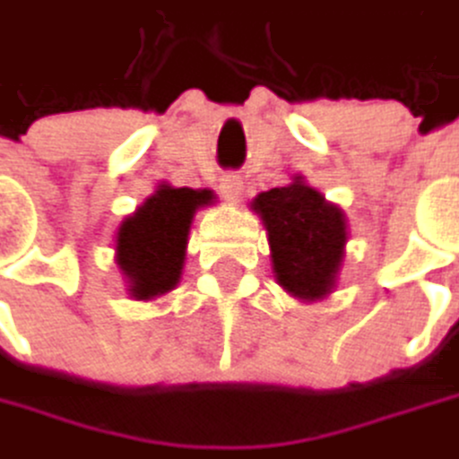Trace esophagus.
Returning <instances> with one entry per match:
<instances>
[{
    "instance_id": "obj_1",
    "label": "esophagus",
    "mask_w": 459,
    "mask_h": 459,
    "mask_svg": "<svg viewBox=\"0 0 459 459\" xmlns=\"http://www.w3.org/2000/svg\"><path fill=\"white\" fill-rule=\"evenodd\" d=\"M219 187H221V195H224L227 201H232V204H238V201L243 198V190H246L240 175H224L221 182H219Z\"/></svg>"
}]
</instances>
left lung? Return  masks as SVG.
Returning a JSON list of instances; mask_svg holds the SVG:
<instances>
[{
	"label": "left lung",
	"instance_id": "left-lung-1",
	"mask_svg": "<svg viewBox=\"0 0 459 459\" xmlns=\"http://www.w3.org/2000/svg\"><path fill=\"white\" fill-rule=\"evenodd\" d=\"M250 212L266 227L279 287L300 303L326 300L337 290L350 238L342 209L292 175L284 187L258 193Z\"/></svg>",
	"mask_w": 459,
	"mask_h": 459
}]
</instances>
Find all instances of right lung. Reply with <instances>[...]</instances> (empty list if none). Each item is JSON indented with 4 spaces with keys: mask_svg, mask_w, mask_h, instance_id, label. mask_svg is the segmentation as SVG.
<instances>
[{
    "mask_svg": "<svg viewBox=\"0 0 459 459\" xmlns=\"http://www.w3.org/2000/svg\"><path fill=\"white\" fill-rule=\"evenodd\" d=\"M213 204L216 195L209 187L193 190L161 182L119 221L115 264L133 300H156L180 284L193 219Z\"/></svg>",
    "mask_w": 459,
    "mask_h": 459,
    "instance_id": "1",
    "label": "right lung"
}]
</instances>
